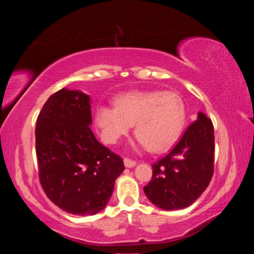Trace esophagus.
Listing matches in <instances>:
<instances>
[{"label": "esophagus", "mask_w": 254, "mask_h": 254, "mask_svg": "<svg viewBox=\"0 0 254 254\" xmlns=\"http://www.w3.org/2000/svg\"><path fill=\"white\" fill-rule=\"evenodd\" d=\"M124 166L127 167V168H133L136 165V162L134 160H131V159L128 158H124Z\"/></svg>", "instance_id": "34e87169"}]
</instances>
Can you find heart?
<instances>
[{
  "label": "heart",
  "mask_w": 254,
  "mask_h": 254,
  "mask_svg": "<svg viewBox=\"0 0 254 254\" xmlns=\"http://www.w3.org/2000/svg\"><path fill=\"white\" fill-rule=\"evenodd\" d=\"M114 103L115 107L100 105L95 112L96 127L106 143H117L134 124L140 147L162 152L174 145L184 128L186 111L176 93L134 91L118 96Z\"/></svg>",
  "instance_id": "1"
}]
</instances>
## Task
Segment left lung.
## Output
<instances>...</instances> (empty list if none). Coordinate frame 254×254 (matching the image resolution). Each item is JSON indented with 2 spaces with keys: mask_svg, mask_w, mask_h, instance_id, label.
I'll return each mask as SVG.
<instances>
[{
  "mask_svg": "<svg viewBox=\"0 0 254 254\" xmlns=\"http://www.w3.org/2000/svg\"><path fill=\"white\" fill-rule=\"evenodd\" d=\"M214 127L203 112L174 149L152 165V178L144 194L157 207L182 209L207 188L214 173Z\"/></svg>",
  "mask_w": 254,
  "mask_h": 254,
  "instance_id": "obj_1",
  "label": "left lung"
}]
</instances>
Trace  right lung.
<instances>
[{
  "label": "right lung",
  "instance_id": "1",
  "mask_svg": "<svg viewBox=\"0 0 254 254\" xmlns=\"http://www.w3.org/2000/svg\"><path fill=\"white\" fill-rule=\"evenodd\" d=\"M91 124V97L63 88L45 103L36 127L41 186L55 205L79 216L105 207L126 169L122 158L96 140Z\"/></svg>",
  "mask_w": 254,
  "mask_h": 254
}]
</instances>
